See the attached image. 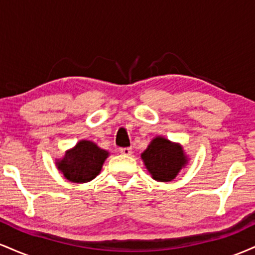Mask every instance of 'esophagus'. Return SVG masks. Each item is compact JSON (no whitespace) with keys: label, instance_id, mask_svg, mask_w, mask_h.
Returning a JSON list of instances; mask_svg holds the SVG:
<instances>
[{"label":"esophagus","instance_id":"34e87169","mask_svg":"<svg viewBox=\"0 0 255 255\" xmlns=\"http://www.w3.org/2000/svg\"><path fill=\"white\" fill-rule=\"evenodd\" d=\"M120 152H121L122 154H125V156H129V154H131V148L130 147H122V148H120Z\"/></svg>","mask_w":255,"mask_h":255}]
</instances>
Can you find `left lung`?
<instances>
[{
	"label": "left lung",
	"mask_w": 255,
	"mask_h": 255,
	"mask_svg": "<svg viewBox=\"0 0 255 255\" xmlns=\"http://www.w3.org/2000/svg\"><path fill=\"white\" fill-rule=\"evenodd\" d=\"M141 159L151 177L158 182H170L189 162L182 145L162 135L151 140Z\"/></svg>",
	"instance_id": "left-lung-1"
}]
</instances>
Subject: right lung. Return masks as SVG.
Instances as JSON below:
<instances>
[{"label": "right lung", "mask_w": 255, "mask_h": 255, "mask_svg": "<svg viewBox=\"0 0 255 255\" xmlns=\"http://www.w3.org/2000/svg\"><path fill=\"white\" fill-rule=\"evenodd\" d=\"M109 154L96 142L80 140L77 145L64 152L63 157L56 158L55 164L68 181L86 183L98 176Z\"/></svg>", "instance_id": "1"}]
</instances>
